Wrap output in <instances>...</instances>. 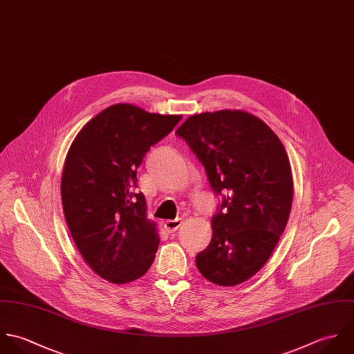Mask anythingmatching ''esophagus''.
<instances>
[{"instance_id": "obj_1", "label": "esophagus", "mask_w": 354, "mask_h": 354, "mask_svg": "<svg viewBox=\"0 0 354 354\" xmlns=\"http://www.w3.org/2000/svg\"><path fill=\"white\" fill-rule=\"evenodd\" d=\"M182 223H183V220H182V218H175V220H167V221L164 223V228H165V231H167V232L172 234V232L178 231V228H179V227L182 225Z\"/></svg>"}]
</instances>
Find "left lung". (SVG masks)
Segmentation results:
<instances>
[{"mask_svg": "<svg viewBox=\"0 0 354 354\" xmlns=\"http://www.w3.org/2000/svg\"><path fill=\"white\" fill-rule=\"evenodd\" d=\"M204 165L213 193L211 243L196 256L209 282L235 286L268 261L287 224L292 179L277 134L243 111L190 116L175 133Z\"/></svg>", "mask_w": 354, "mask_h": 354, "instance_id": "obj_1", "label": "left lung"}]
</instances>
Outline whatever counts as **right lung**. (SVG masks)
Returning a JSON list of instances; mask_svg holds the SVG:
<instances>
[{"mask_svg": "<svg viewBox=\"0 0 354 354\" xmlns=\"http://www.w3.org/2000/svg\"><path fill=\"white\" fill-rule=\"evenodd\" d=\"M180 119L118 104L72 142L62 176L64 216L82 257L106 281L133 282L156 257L160 238L146 218L145 196L136 193L137 169Z\"/></svg>", "mask_w": 354, "mask_h": 354, "instance_id": "add662e5", "label": "right lung"}]
</instances>
